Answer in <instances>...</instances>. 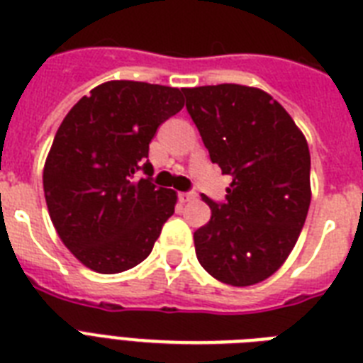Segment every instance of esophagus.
<instances>
[{
    "instance_id": "esophagus-1",
    "label": "esophagus",
    "mask_w": 363,
    "mask_h": 363,
    "mask_svg": "<svg viewBox=\"0 0 363 363\" xmlns=\"http://www.w3.org/2000/svg\"><path fill=\"white\" fill-rule=\"evenodd\" d=\"M196 194L194 191H181L179 194V199H181L182 203H190V201H196Z\"/></svg>"
}]
</instances>
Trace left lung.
<instances>
[{
	"label": "left lung",
	"mask_w": 363,
	"mask_h": 363,
	"mask_svg": "<svg viewBox=\"0 0 363 363\" xmlns=\"http://www.w3.org/2000/svg\"><path fill=\"white\" fill-rule=\"evenodd\" d=\"M212 164L231 175L223 203L194 233L197 261L222 284L270 278L293 252L311 203L308 141L278 100L238 84L182 89Z\"/></svg>",
	"instance_id": "8db88e82"
}]
</instances>
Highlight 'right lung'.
Segmentation results:
<instances>
[{
	"label": "right lung",
	"instance_id": "right-lung-1",
	"mask_svg": "<svg viewBox=\"0 0 363 363\" xmlns=\"http://www.w3.org/2000/svg\"><path fill=\"white\" fill-rule=\"evenodd\" d=\"M184 106L181 89L113 79L72 106L43 172L50 218L79 263L99 274L134 268L175 212L177 194L151 177L149 143Z\"/></svg>",
	"mask_w": 363,
	"mask_h": 363
}]
</instances>
